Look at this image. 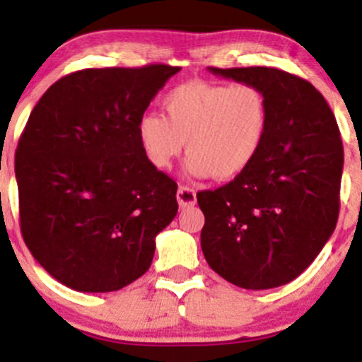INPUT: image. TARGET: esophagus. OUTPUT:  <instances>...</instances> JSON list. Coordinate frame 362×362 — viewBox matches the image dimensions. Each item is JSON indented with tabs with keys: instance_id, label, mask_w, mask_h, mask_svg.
<instances>
[{
	"instance_id": "1",
	"label": "esophagus",
	"mask_w": 362,
	"mask_h": 362,
	"mask_svg": "<svg viewBox=\"0 0 362 362\" xmlns=\"http://www.w3.org/2000/svg\"><path fill=\"white\" fill-rule=\"evenodd\" d=\"M177 201L180 207L194 206L195 201H197V197H195V190L187 185H180L177 190Z\"/></svg>"
}]
</instances>
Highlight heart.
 I'll return each instance as SVG.
<instances>
[{"instance_id": "1", "label": "heart", "mask_w": 362, "mask_h": 362, "mask_svg": "<svg viewBox=\"0 0 362 362\" xmlns=\"http://www.w3.org/2000/svg\"><path fill=\"white\" fill-rule=\"evenodd\" d=\"M167 119L144 114L138 138L153 167L167 170L187 143V172L233 180L247 172L271 129V103L252 83L187 81L163 98Z\"/></svg>"}]
</instances>
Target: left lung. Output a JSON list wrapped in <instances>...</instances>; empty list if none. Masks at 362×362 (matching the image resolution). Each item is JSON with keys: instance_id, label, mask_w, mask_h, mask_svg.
Instances as JSON below:
<instances>
[{"instance_id": "8db88e82", "label": "left lung", "mask_w": 362, "mask_h": 362, "mask_svg": "<svg viewBox=\"0 0 362 362\" xmlns=\"http://www.w3.org/2000/svg\"><path fill=\"white\" fill-rule=\"evenodd\" d=\"M262 88L271 129L252 167L230 184L197 194L206 223L201 247L223 279L271 289L296 279L335 230L344 148L323 95L276 68H207Z\"/></svg>"}]
</instances>
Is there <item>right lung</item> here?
I'll use <instances>...</instances> for the list:
<instances>
[{"mask_svg":"<svg viewBox=\"0 0 362 362\" xmlns=\"http://www.w3.org/2000/svg\"><path fill=\"white\" fill-rule=\"evenodd\" d=\"M177 66L81 69L42 95L15 156L20 228L54 279L122 289L148 271L175 218L177 184L144 156L138 122Z\"/></svg>","mask_w":362,"mask_h":362,"instance_id":"add662e5","label":"right lung"}]
</instances>
